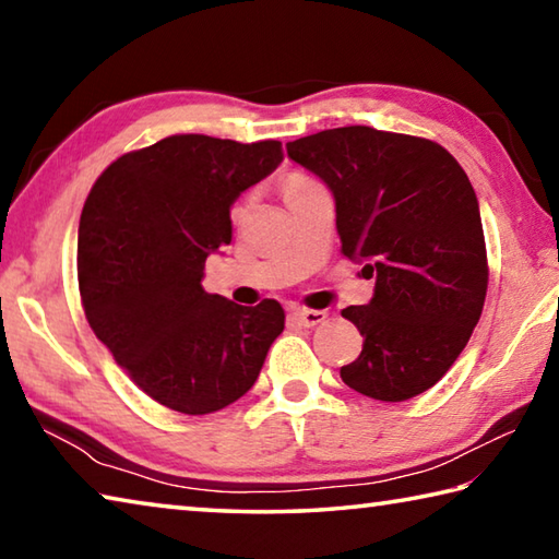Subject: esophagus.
Segmentation results:
<instances>
[{"label": "esophagus", "mask_w": 559, "mask_h": 559, "mask_svg": "<svg viewBox=\"0 0 559 559\" xmlns=\"http://www.w3.org/2000/svg\"><path fill=\"white\" fill-rule=\"evenodd\" d=\"M293 318H296L300 325H306V328H316V325H320V323H325V320H328V310L296 308V310H293Z\"/></svg>", "instance_id": "esophagus-1"}]
</instances>
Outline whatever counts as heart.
<instances>
[{"mask_svg": "<svg viewBox=\"0 0 559 559\" xmlns=\"http://www.w3.org/2000/svg\"><path fill=\"white\" fill-rule=\"evenodd\" d=\"M310 185H316L310 177H306V175H290L286 179V185H283V189H286V194H288V192H298V189H306Z\"/></svg>", "mask_w": 559, "mask_h": 559, "instance_id": "1", "label": "heart"}]
</instances>
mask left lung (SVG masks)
Returning <instances> with one entry per match:
<instances>
[{
    "label": "left lung",
    "mask_w": 559,
    "mask_h": 559,
    "mask_svg": "<svg viewBox=\"0 0 559 559\" xmlns=\"http://www.w3.org/2000/svg\"><path fill=\"white\" fill-rule=\"evenodd\" d=\"M335 200L343 253L374 278L343 316L365 337L340 377L380 402L437 384L476 328L488 288L484 224L463 167L441 145L367 126L286 145Z\"/></svg>",
    "instance_id": "8db88e82"
}]
</instances>
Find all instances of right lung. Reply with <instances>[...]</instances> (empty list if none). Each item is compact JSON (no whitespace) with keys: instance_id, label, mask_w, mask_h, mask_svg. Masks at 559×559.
<instances>
[{"instance_id":"1","label":"right lung","mask_w":559,"mask_h":559,"mask_svg":"<svg viewBox=\"0 0 559 559\" xmlns=\"http://www.w3.org/2000/svg\"><path fill=\"white\" fill-rule=\"evenodd\" d=\"M283 163L278 140L173 135L118 157L79 224V286L93 333L167 409L212 414L251 390L283 333L281 302L206 293L204 261L231 241V206Z\"/></svg>"}]
</instances>
